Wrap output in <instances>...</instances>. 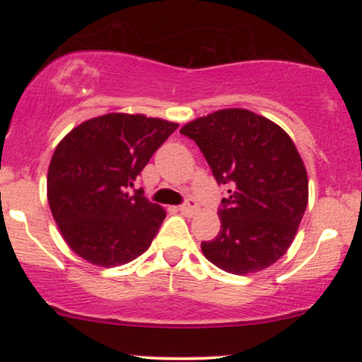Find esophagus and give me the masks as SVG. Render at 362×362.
I'll return each instance as SVG.
<instances>
[{
  "label": "esophagus",
  "instance_id": "obj_1",
  "mask_svg": "<svg viewBox=\"0 0 362 362\" xmlns=\"http://www.w3.org/2000/svg\"><path fill=\"white\" fill-rule=\"evenodd\" d=\"M178 211H180V214H184V216H194L199 213V206L195 204L194 201H189L187 204L178 207Z\"/></svg>",
  "mask_w": 362,
  "mask_h": 362
}]
</instances>
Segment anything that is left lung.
I'll return each instance as SVG.
<instances>
[{"instance_id": "left-lung-1", "label": "left lung", "mask_w": 362, "mask_h": 362, "mask_svg": "<svg viewBox=\"0 0 362 362\" xmlns=\"http://www.w3.org/2000/svg\"><path fill=\"white\" fill-rule=\"evenodd\" d=\"M182 134L204 153L218 184H230L221 228L202 253L236 276L260 272L288 252L308 204V175L288 132L247 109H221L187 122Z\"/></svg>"}]
</instances>
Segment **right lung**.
Returning a JSON list of instances; mask_svg holds the SVG:
<instances>
[{
	"label": "right lung",
	"mask_w": 362,
	"mask_h": 362,
	"mask_svg": "<svg viewBox=\"0 0 362 362\" xmlns=\"http://www.w3.org/2000/svg\"><path fill=\"white\" fill-rule=\"evenodd\" d=\"M177 127L165 119L110 112L59 141L49 163L47 201L78 257L117 267L148 250L167 211L127 189Z\"/></svg>",
	"instance_id": "right-lung-1"
}]
</instances>
